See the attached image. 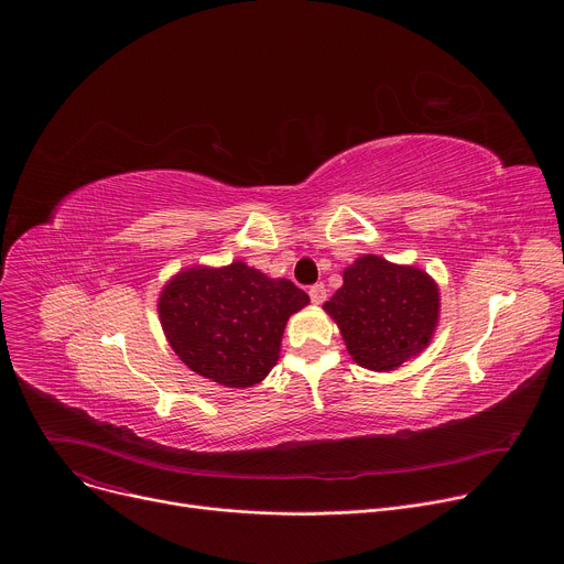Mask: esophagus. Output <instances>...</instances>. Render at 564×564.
I'll use <instances>...</instances> for the list:
<instances>
[{"label":"esophagus","mask_w":564,"mask_h":564,"mask_svg":"<svg viewBox=\"0 0 564 564\" xmlns=\"http://www.w3.org/2000/svg\"><path fill=\"white\" fill-rule=\"evenodd\" d=\"M308 294H311V302H313L315 306H319V304H324V299H326V288H324L322 283H317V285H313V288L308 290Z\"/></svg>","instance_id":"esophagus-1"}]
</instances>
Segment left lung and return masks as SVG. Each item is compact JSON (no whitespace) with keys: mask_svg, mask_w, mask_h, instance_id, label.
<instances>
[{"mask_svg":"<svg viewBox=\"0 0 564 564\" xmlns=\"http://www.w3.org/2000/svg\"><path fill=\"white\" fill-rule=\"evenodd\" d=\"M324 311L360 367L392 371L431 345L440 322V288L415 265L365 253L345 268L343 288Z\"/></svg>","mask_w":564,"mask_h":564,"instance_id":"obj_1","label":"left lung"}]
</instances>
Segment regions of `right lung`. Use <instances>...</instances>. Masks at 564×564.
I'll use <instances>...</instances> for the list:
<instances>
[{"mask_svg": "<svg viewBox=\"0 0 564 564\" xmlns=\"http://www.w3.org/2000/svg\"><path fill=\"white\" fill-rule=\"evenodd\" d=\"M311 304L288 279H270L242 260L193 265L161 290L159 317L174 354L224 388L265 381L279 360L290 315Z\"/></svg>", "mask_w": 564, "mask_h": 564, "instance_id": "right-lung-1", "label": "right lung"}]
</instances>
